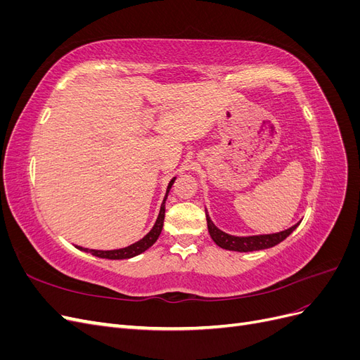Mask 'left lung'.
<instances>
[{
  "mask_svg": "<svg viewBox=\"0 0 360 360\" xmlns=\"http://www.w3.org/2000/svg\"><path fill=\"white\" fill-rule=\"evenodd\" d=\"M205 217H207V226H209V233H210V237L213 238V242L217 246H221L222 249L236 250V252H252V250H261V249L275 246L282 240H285V238L299 226V224H296L294 226L288 228V230L276 233V234L236 237L221 231L219 228H216L210 219V216L207 214V210H205Z\"/></svg>",
  "mask_w": 360,
  "mask_h": 360,
  "instance_id": "left-lung-1",
  "label": "left lung"
}]
</instances>
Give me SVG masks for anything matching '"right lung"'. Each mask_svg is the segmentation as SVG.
I'll list each match as a JSON object with an SVG mask.
<instances>
[{
  "mask_svg": "<svg viewBox=\"0 0 360 360\" xmlns=\"http://www.w3.org/2000/svg\"><path fill=\"white\" fill-rule=\"evenodd\" d=\"M174 180H176V177H174L168 184V191H167V195H165V200H163V202L160 205V212H159V216L156 219V224L153 225V228H151L150 233L144 238H141V240H138L136 243L130 245L127 248L114 249V250H96V249H85V248H79V246H76V248L81 249V250H85V252H91L94 257L106 258V259H126V258H132L135 255H139L141 252H144V250H147L150 246L155 245V242L158 240L160 233H162L163 221H165V201H167L168 192L172 186Z\"/></svg>",
  "mask_w": 360,
  "mask_h": 360,
  "instance_id": "obj_1",
  "label": "right lung"
}]
</instances>
